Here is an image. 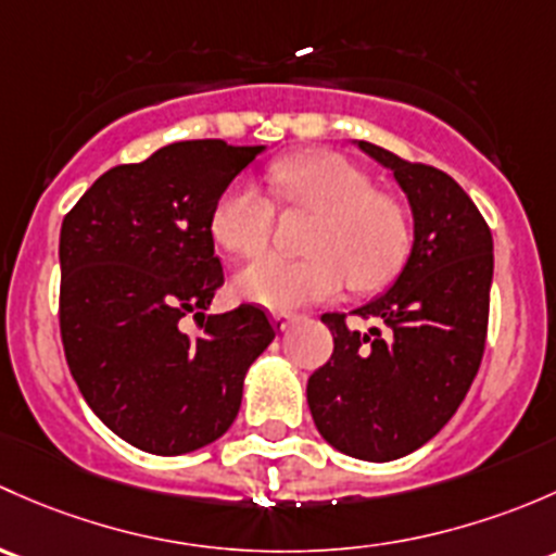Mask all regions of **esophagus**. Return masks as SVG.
Here are the masks:
<instances>
[{
	"mask_svg": "<svg viewBox=\"0 0 556 556\" xmlns=\"http://www.w3.org/2000/svg\"><path fill=\"white\" fill-rule=\"evenodd\" d=\"M273 320H276V329L286 331V329H289L291 324H296V320H300V316H296V313H286V311H278V313H273Z\"/></svg>",
	"mask_w": 556,
	"mask_h": 556,
	"instance_id": "1",
	"label": "esophagus"
}]
</instances>
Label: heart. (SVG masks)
<instances>
[{"label":"heart","instance_id":"1","mask_svg":"<svg viewBox=\"0 0 556 556\" xmlns=\"http://www.w3.org/2000/svg\"><path fill=\"white\" fill-rule=\"evenodd\" d=\"M270 181L289 211L316 214L302 260L265 256L232 280L238 296L270 311L324 302L351 286L371 291L402 270L412 245V216L402 198L377 190L369 170L337 152H305L276 160ZM278 205L254 181L238 179L211 211L216 243L238 256L270 245Z\"/></svg>","mask_w":556,"mask_h":556}]
</instances>
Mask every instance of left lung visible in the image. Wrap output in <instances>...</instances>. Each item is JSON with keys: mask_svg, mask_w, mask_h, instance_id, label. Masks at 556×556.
Segmentation results:
<instances>
[{"mask_svg": "<svg viewBox=\"0 0 556 556\" xmlns=\"http://www.w3.org/2000/svg\"><path fill=\"white\" fill-rule=\"evenodd\" d=\"M393 170L415 216V243L396 283L353 311L375 320L348 326L324 313L334 353L307 380L320 437L358 460L386 463L437 437L457 412L484 356L492 236L452 176L358 141Z\"/></svg>", "mask_w": 556, "mask_h": 556, "instance_id": "left-lung-1", "label": "left lung"}]
</instances>
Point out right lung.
I'll use <instances>...</instances> for the list:
<instances>
[{"label":"right lung","mask_w":556,"mask_h":556,"mask_svg":"<svg viewBox=\"0 0 556 556\" xmlns=\"http://www.w3.org/2000/svg\"><path fill=\"white\" fill-rule=\"evenodd\" d=\"M262 147L176 141L141 163L114 165L61 225L59 324L66 364L90 409L152 455L216 442L236 420L243 377L276 329L238 305L203 316L225 283L211 211Z\"/></svg>","instance_id":"right-lung-1"}]
</instances>
